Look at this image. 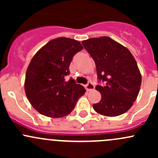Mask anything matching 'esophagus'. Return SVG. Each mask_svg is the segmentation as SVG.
<instances>
[{"mask_svg":"<svg viewBox=\"0 0 158 158\" xmlns=\"http://www.w3.org/2000/svg\"><path fill=\"white\" fill-rule=\"evenodd\" d=\"M85 89H86L87 91L94 90V89H95V85H94L92 82H88V84L85 85Z\"/></svg>","mask_w":158,"mask_h":158,"instance_id":"1","label":"esophagus"}]
</instances>
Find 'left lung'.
<instances>
[{
    "label": "left lung",
    "instance_id": "8db88e82",
    "mask_svg": "<svg viewBox=\"0 0 158 158\" xmlns=\"http://www.w3.org/2000/svg\"><path fill=\"white\" fill-rule=\"evenodd\" d=\"M96 66L98 84L95 89L101 101L93 104L96 112L118 116L133 106L139 93L141 75L132 54L126 47L108 36L94 37L82 42Z\"/></svg>",
    "mask_w": 158,
    "mask_h": 158
}]
</instances>
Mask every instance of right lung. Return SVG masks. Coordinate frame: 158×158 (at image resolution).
<instances>
[{"instance_id": "right-lung-1", "label": "right lung", "mask_w": 158, "mask_h": 158, "mask_svg": "<svg viewBox=\"0 0 158 158\" xmlns=\"http://www.w3.org/2000/svg\"><path fill=\"white\" fill-rule=\"evenodd\" d=\"M82 48L76 40L60 37L47 43L33 57L24 88L30 104L40 114L51 118L67 115L85 94L84 87L74 79L65 80L73 56Z\"/></svg>"}]
</instances>
